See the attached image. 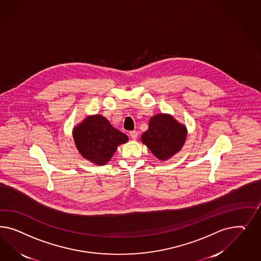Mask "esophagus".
<instances>
[{
	"label": "esophagus",
	"instance_id": "esophagus-1",
	"mask_svg": "<svg viewBox=\"0 0 261 261\" xmlns=\"http://www.w3.org/2000/svg\"><path fill=\"white\" fill-rule=\"evenodd\" d=\"M130 137L133 139V140H137V138H138V131H136V130H133V131H130Z\"/></svg>",
	"mask_w": 261,
	"mask_h": 261
}]
</instances>
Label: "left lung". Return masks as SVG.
I'll return each instance as SVG.
<instances>
[{"label": "left lung", "mask_w": 261, "mask_h": 261, "mask_svg": "<svg viewBox=\"0 0 261 261\" xmlns=\"http://www.w3.org/2000/svg\"><path fill=\"white\" fill-rule=\"evenodd\" d=\"M187 138L186 127L165 114L151 118L148 130L142 136L151 152L160 160H167L179 152Z\"/></svg>", "instance_id": "8db88e82"}]
</instances>
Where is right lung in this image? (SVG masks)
Returning <instances> with one entry per match:
<instances>
[{
    "label": "right lung",
    "mask_w": 261,
    "mask_h": 261,
    "mask_svg": "<svg viewBox=\"0 0 261 261\" xmlns=\"http://www.w3.org/2000/svg\"><path fill=\"white\" fill-rule=\"evenodd\" d=\"M73 139L79 153L98 166L105 165L128 137L111 125L100 115L89 117L73 129Z\"/></svg>",
    "instance_id": "1"
}]
</instances>
